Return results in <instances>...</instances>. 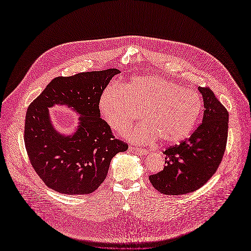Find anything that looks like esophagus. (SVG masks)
Here are the masks:
<instances>
[{"instance_id": "obj_1", "label": "esophagus", "mask_w": 251, "mask_h": 251, "mask_svg": "<svg viewBox=\"0 0 251 251\" xmlns=\"http://www.w3.org/2000/svg\"><path fill=\"white\" fill-rule=\"evenodd\" d=\"M129 151L132 152V153L138 154V155H146L147 154V150L140 149V148H137V147H134V146H130Z\"/></svg>"}]
</instances>
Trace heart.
Returning <instances> with one entry per match:
<instances>
[{
  "label": "heart",
  "instance_id": "b5f03b06",
  "mask_svg": "<svg viewBox=\"0 0 251 251\" xmlns=\"http://www.w3.org/2000/svg\"><path fill=\"white\" fill-rule=\"evenodd\" d=\"M104 119L115 130L127 128L144 111V120L125 133L137 144H147L159 138L163 143H176L188 138L202 110L201 95L162 76L132 79L127 87L107 86L99 99Z\"/></svg>",
  "mask_w": 251,
  "mask_h": 251
}]
</instances>
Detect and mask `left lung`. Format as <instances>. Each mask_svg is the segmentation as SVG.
I'll return each mask as SVG.
<instances>
[{
    "label": "left lung",
    "mask_w": 251,
    "mask_h": 251,
    "mask_svg": "<svg viewBox=\"0 0 251 251\" xmlns=\"http://www.w3.org/2000/svg\"><path fill=\"white\" fill-rule=\"evenodd\" d=\"M203 100L202 122L180 145L169 147L164 170L149 176L160 193L177 196L202 187L217 172L226 146L228 112L208 87H199Z\"/></svg>",
    "instance_id": "left-lung-1"
}]
</instances>
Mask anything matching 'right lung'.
<instances>
[{"label": "right lung", "instance_id": "1", "mask_svg": "<svg viewBox=\"0 0 251 251\" xmlns=\"http://www.w3.org/2000/svg\"><path fill=\"white\" fill-rule=\"evenodd\" d=\"M118 74L119 69L110 68L55 77L28 106L25 149L35 173L53 191L64 195L93 193L104 182L112 158L128 149L100 118V96ZM55 103L81 115L73 135L60 134L53 128L48 108Z\"/></svg>", "mask_w": 251, "mask_h": 251}]
</instances>
